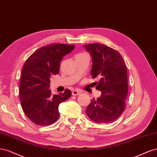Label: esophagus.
I'll return each mask as SVG.
<instances>
[{
  "label": "esophagus",
  "mask_w": 157,
  "mask_h": 157,
  "mask_svg": "<svg viewBox=\"0 0 157 157\" xmlns=\"http://www.w3.org/2000/svg\"><path fill=\"white\" fill-rule=\"evenodd\" d=\"M81 93H82V91H81L80 90H79V89H75V90H72V95L75 96V95L79 94Z\"/></svg>",
  "instance_id": "esophagus-1"
}]
</instances>
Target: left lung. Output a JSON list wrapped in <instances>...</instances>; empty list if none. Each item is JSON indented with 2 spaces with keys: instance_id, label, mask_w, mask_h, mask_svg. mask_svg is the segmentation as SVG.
<instances>
[{
  "instance_id": "obj_1",
  "label": "left lung",
  "mask_w": 157,
  "mask_h": 157,
  "mask_svg": "<svg viewBox=\"0 0 157 157\" xmlns=\"http://www.w3.org/2000/svg\"><path fill=\"white\" fill-rule=\"evenodd\" d=\"M83 47L91 56L90 73L93 78H100L96 89L102 93L97 100H92L85 112L95 123H111L120 117L125 108L128 94L126 64L117 51L104 44H90Z\"/></svg>"
}]
</instances>
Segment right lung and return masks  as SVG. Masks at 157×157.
Returning a JSON list of instances; mask_svg holds the SVG:
<instances>
[{
	"instance_id": "obj_1",
	"label": "right lung",
	"mask_w": 157,
	"mask_h": 157,
	"mask_svg": "<svg viewBox=\"0 0 157 157\" xmlns=\"http://www.w3.org/2000/svg\"><path fill=\"white\" fill-rule=\"evenodd\" d=\"M75 48L74 45L49 44L35 51L23 67L19 98L24 113L33 123L51 124L59 117V104L72 95L69 89L59 94L51 93L50 78L59 73L60 62Z\"/></svg>"
}]
</instances>
